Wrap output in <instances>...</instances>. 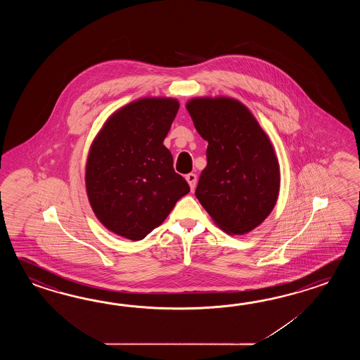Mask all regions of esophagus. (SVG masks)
Instances as JSON below:
<instances>
[{"mask_svg": "<svg viewBox=\"0 0 360 360\" xmlns=\"http://www.w3.org/2000/svg\"><path fill=\"white\" fill-rule=\"evenodd\" d=\"M185 179H186V181L189 184L191 191H193L195 188V185H197V175L195 174H188Z\"/></svg>", "mask_w": 360, "mask_h": 360, "instance_id": "1", "label": "esophagus"}]
</instances>
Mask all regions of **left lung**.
<instances>
[{"mask_svg": "<svg viewBox=\"0 0 360 360\" xmlns=\"http://www.w3.org/2000/svg\"><path fill=\"white\" fill-rule=\"evenodd\" d=\"M186 109L208 141L195 197L225 233H250L273 211L279 194V163L268 135L231 98H194Z\"/></svg>", "mask_w": 360, "mask_h": 360, "instance_id": "1", "label": "left lung"}]
</instances>
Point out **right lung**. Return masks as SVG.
<instances>
[{"mask_svg":"<svg viewBox=\"0 0 360 360\" xmlns=\"http://www.w3.org/2000/svg\"><path fill=\"white\" fill-rule=\"evenodd\" d=\"M179 107L172 98L135 100L110 115L92 141L87 197L99 221L117 236L144 239L191 191L163 146Z\"/></svg>","mask_w":360,"mask_h":360,"instance_id":"add662e5","label":"right lung"}]
</instances>
